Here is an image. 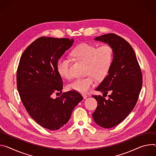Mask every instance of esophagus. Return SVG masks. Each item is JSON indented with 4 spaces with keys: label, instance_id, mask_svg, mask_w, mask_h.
Here are the masks:
<instances>
[{
    "label": "esophagus",
    "instance_id": "1",
    "mask_svg": "<svg viewBox=\"0 0 156 156\" xmlns=\"http://www.w3.org/2000/svg\"><path fill=\"white\" fill-rule=\"evenodd\" d=\"M82 96H83V99H86L87 98V95H82Z\"/></svg>",
    "mask_w": 156,
    "mask_h": 156
}]
</instances>
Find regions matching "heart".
<instances>
[{
  "label": "heart",
  "instance_id": "b5f03b06",
  "mask_svg": "<svg viewBox=\"0 0 156 156\" xmlns=\"http://www.w3.org/2000/svg\"><path fill=\"white\" fill-rule=\"evenodd\" d=\"M76 59L87 64L86 75L83 78L76 79L67 85V89L81 94L87 93L96 83L95 77L101 80L104 79L109 73L113 59V49L108 44L98 47L90 43H82L72 52ZM70 61L64 57L58 59L56 64L59 74L66 79H70L72 74L70 71Z\"/></svg>",
  "mask_w": 156,
  "mask_h": 156
}]
</instances>
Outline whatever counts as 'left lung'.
Segmentation results:
<instances>
[{
  "label": "left lung",
  "instance_id": "8db88e82",
  "mask_svg": "<svg viewBox=\"0 0 156 156\" xmlns=\"http://www.w3.org/2000/svg\"><path fill=\"white\" fill-rule=\"evenodd\" d=\"M112 46L113 59L108 74L95 90L103 95L109 93L108 99L93 95L98 105L92 114L95 122L104 128L114 127L123 121L135 107L142 85V73L131 46L114 33L95 38Z\"/></svg>",
  "mask_w": 156,
  "mask_h": 156
}]
</instances>
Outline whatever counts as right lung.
<instances>
[{
    "instance_id": "1",
    "label": "right lung",
    "mask_w": 156,
    "mask_h": 156,
    "mask_svg": "<svg viewBox=\"0 0 156 156\" xmlns=\"http://www.w3.org/2000/svg\"><path fill=\"white\" fill-rule=\"evenodd\" d=\"M73 42V38L40 37L24 51L17 69V89L23 106L38 124L50 130L66 125L83 99L74 90L52 97L55 91L62 92L63 87L57 61Z\"/></svg>"
}]
</instances>
